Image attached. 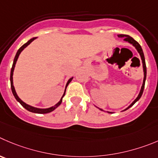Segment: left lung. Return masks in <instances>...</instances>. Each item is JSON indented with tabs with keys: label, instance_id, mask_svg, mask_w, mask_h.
Returning <instances> with one entry per match:
<instances>
[{
	"label": "left lung",
	"instance_id": "1",
	"mask_svg": "<svg viewBox=\"0 0 158 158\" xmlns=\"http://www.w3.org/2000/svg\"><path fill=\"white\" fill-rule=\"evenodd\" d=\"M118 37H123L125 41L128 42V43H131V44L133 45V46H135V47H136V49H137L138 52H139V55H140V57H141V60H142V63H143V72H144L143 81V85H142V87H141V90H140V91H139V95H138L137 98H136L135 99L134 102H133L132 103V104L130 105V106H129V107L127 108V109H125V110H127V109H128L129 108H130V107H131V106H133V105H134L135 103H136V102H137V101L139 100V98H140L141 96H142L143 92L144 85H145L146 77H147V67H146V63H145V58H144V54H143V49H142V48H141L140 45H139V43H138L136 41V40H133V39L132 38V37H130V35H118ZM100 110H102V109H100ZM125 110H124V111H125ZM109 112V113H112V112Z\"/></svg>",
	"mask_w": 158,
	"mask_h": 158
}]
</instances>
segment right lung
I'll use <instances>...</instances> for the list:
<instances>
[{
  "instance_id": "1",
  "label": "right lung",
  "mask_w": 158,
  "mask_h": 158,
  "mask_svg": "<svg viewBox=\"0 0 158 158\" xmlns=\"http://www.w3.org/2000/svg\"><path fill=\"white\" fill-rule=\"evenodd\" d=\"M35 39H36V37H35V38H32V39H31V40H28V41L26 43H25V44H24L23 46H21V47L19 48V50H18L17 53H16L15 56V59H14V62H13V65H12V67H11V70H10V88H11V91H12V93H13V94H14V96H15V99H16V100H17L18 102H19L20 103V104L22 105V106H23L24 108H25V109H27V110H28V111H29V112H34V113H39V114H46V113H49V112H52V111H53L54 109H56V108H57L58 106H59L61 104V102H62V98H63V97H64V94H65V92H66V89H65V91H64V95H63V97L61 98L60 101V102H59L57 103V104H56V105H55V106H52V107H50V108H49V109H37V108L32 107V106H28V105H27L26 103H25V102H22V101L21 100L20 98H19V96L17 95V94H16V91H15V90L14 85H13V77H12V76H13V72H14V69H15V67L16 61H17L18 58H19V54L21 53V52H22V51L23 50V49H25V48L27 46H28V45H29L30 43H31V42L33 41V40H35ZM72 79H73V77H72V78H70V79H69V81H67V85H66V88H67V85H68L69 84H70V82L71 81H72Z\"/></svg>"
}]
</instances>
